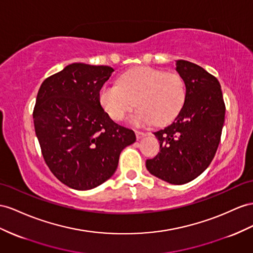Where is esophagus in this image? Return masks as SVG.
Masks as SVG:
<instances>
[{"label": "esophagus", "mask_w": 253, "mask_h": 253, "mask_svg": "<svg viewBox=\"0 0 253 253\" xmlns=\"http://www.w3.org/2000/svg\"><path fill=\"white\" fill-rule=\"evenodd\" d=\"M135 135H137V139L139 140V139H142L143 137H145V135H146V132L137 130V131H135Z\"/></svg>", "instance_id": "1"}]
</instances>
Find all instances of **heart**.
<instances>
[{
  "label": "heart",
  "mask_w": 253,
  "mask_h": 253,
  "mask_svg": "<svg viewBox=\"0 0 253 253\" xmlns=\"http://www.w3.org/2000/svg\"><path fill=\"white\" fill-rule=\"evenodd\" d=\"M186 94V83L180 75L139 67L123 75L119 84H103L98 98L103 110L114 121L124 119L135 102L139 108L130 115L131 123L148 125L156 121L163 125L179 113Z\"/></svg>",
  "instance_id": "1"
}]
</instances>
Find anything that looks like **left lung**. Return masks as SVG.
Wrapping results in <instances>:
<instances>
[{"mask_svg": "<svg viewBox=\"0 0 253 253\" xmlns=\"http://www.w3.org/2000/svg\"><path fill=\"white\" fill-rule=\"evenodd\" d=\"M176 71L186 83L184 106L172 124L154 132L160 152L146 160V169L165 182L182 185L211 165L221 137L225 106L219 81L204 68L178 60Z\"/></svg>", "mask_w": 253, "mask_h": 253, "instance_id": "1", "label": "left lung"}]
</instances>
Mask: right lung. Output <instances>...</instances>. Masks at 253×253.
Listing matches in <instances>:
<instances>
[{"label": "right lung", "mask_w": 253, "mask_h": 253, "mask_svg": "<svg viewBox=\"0 0 253 253\" xmlns=\"http://www.w3.org/2000/svg\"><path fill=\"white\" fill-rule=\"evenodd\" d=\"M114 69L73 63L44 80L33 111L36 137L54 176L70 188L89 190L111 177L133 130L116 124L98 94Z\"/></svg>", "instance_id": "obj_1"}]
</instances>
